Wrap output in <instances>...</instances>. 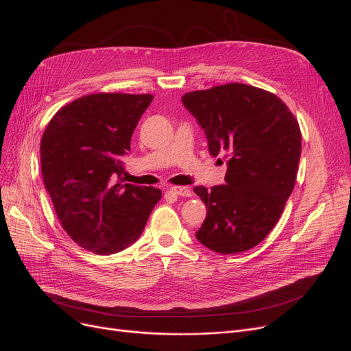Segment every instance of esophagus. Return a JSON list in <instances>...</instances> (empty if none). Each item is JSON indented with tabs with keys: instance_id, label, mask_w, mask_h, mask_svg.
I'll return each mask as SVG.
<instances>
[{
	"instance_id": "esophagus-1",
	"label": "esophagus",
	"mask_w": 351,
	"mask_h": 351,
	"mask_svg": "<svg viewBox=\"0 0 351 351\" xmlns=\"http://www.w3.org/2000/svg\"><path fill=\"white\" fill-rule=\"evenodd\" d=\"M171 191L179 196H185V197L192 196V191L188 186H173L171 188Z\"/></svg>"
}]
</instances>
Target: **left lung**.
Wrapping results in <instances>:
<instances>
[{
	"label": "left lung",
	"mask_w": 351,
	"mask_h": 351,
	"mask_svg": "<svg viewBox=\"0 0 351 351\" xmlns=\"http://www.w3.org/2000/svg\"><path fill=\"white\" fill-rule=\"evenodd\" d=\"M182 104L205 131L209 154L229 158L226 185L193 189L208 210L197 241L222 254L249 250L278 223L293 192L299 122L271 92L239 82L188 92Z\"/></svg>",
	"instance_id": "obj_1"
}]
</instances>
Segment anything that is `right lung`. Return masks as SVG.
Segmentation results:
<instances>
[{
  "label": "right lung",
  "instance_id": "add662e5",
  "mask_svg": "<svg viewBox=\"0 0 351 351\" xmlns=\"http://www.w3.org/2000/svg\"><path fill=\"white\" fill-rule=\"evenodd\" d=\"M149 94H90L62 106L41 139V171L73 242L112 254L136 242L162 192L115 182Z\"/></svg>",
  "mask_w": 351,
  "mask_h": 351
}]
</instances>
